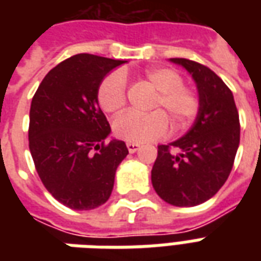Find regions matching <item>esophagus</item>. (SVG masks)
<instances>
[{"label":"esophagus","mask_w":261,"mask_h":261,"mask_svg":"<svg viewBox=\"0 0 261 261\" xmlns=\"http://www.w3.org/2000/svg\"><path fill=\"white\" fill-rule=\"evenodd\" d=\"M127 149H128V152H130V153L137 152V151L140 149V144H134V142H127Z\"/></svg>","instance_id":"esophagus-1"}]
</instances>
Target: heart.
Instances as JSON below:
<instances>
[{
  "label": "heart",
  "instance_id": "b5f03b06",
  "mask_svg": "<svg viewBox=\"0 0 261 261\" xmlns=\"http://www.w3.org/2000/svg\"><path fill=\"white\" fill-rule=\"evenodd\" d=\"M144 78L156 91L148 114L125 112L113 121L114 136L124 141L142 144L159 140L169 130V121L175 131L186 130L201 110L198 92L183 84L181 75L169 67H152L144 72ZM97 103L108 113H117L127 100L124 75L113 71L97 86Z\"/></svg>",
  "mask_w": 261,
  "mask_h": 261
}]
</instances>
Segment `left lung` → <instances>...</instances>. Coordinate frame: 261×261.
I'll use <instances>...</instances> for the list:
<instances>
[{"label": "left lung", "mask_w": 261, "mask_h": 261, "mask_svg": "<svg viewBox=\"0 0 261 261\" xmlns=\"http://www.w3.org/2000/svg\"><path fill=\"white\" fill-rule=\"evenodd\" d=\"M170 61L192 74L201 110L186 136L159 145L151 180L164 201L194 207L210 200L229 176L241 140L239 113L230 89L214 71L192 60Z\"/></svg>", "instance_id": "8db88e82"}]
</instances>
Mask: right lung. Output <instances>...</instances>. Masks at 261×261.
Instances as JSON below:
<instances>
[{"label":"right lung","mask_w":261,"mask_h":261,"mask_svg":"<svg viewBox=\"0 0 261 261\" xmlns=\"http://www.w3.org/2000/svg\"><path fill=\"white\" fill-rule=\"evenodd\" d=\"M123 60L75 54L43 78L32 99L29 149L40 180L71 210L108 201L124 141L106 144L110 125L97 103V86Z\"/></svg>","instance_id":"obj_1"}]
</instances>
